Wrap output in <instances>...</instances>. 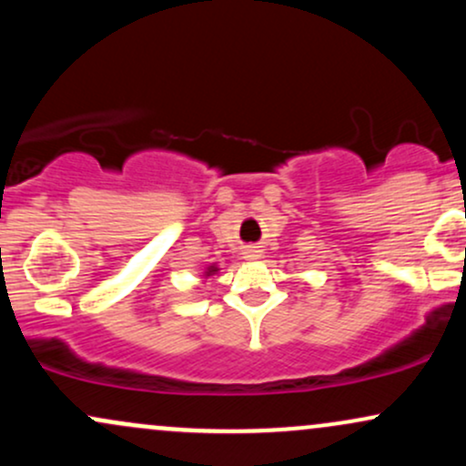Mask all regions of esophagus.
Here are the masks:
<instances>
[{"label": "esophagus", "instance_id": "esophagus-1", "mask_svg": "<svg viewBox=\"0 0 466 466\" xmlns=\"http://www.w3.org/2000/svg\"><path fill=\"white\" fill-rule=\"evenodd\" d=\"M260 256H263V249H260L258 245H248V248L243 249V258L245 260H258Z\"/></svg>", "mask_w": 466, "mask_h": 466}]
</instances>
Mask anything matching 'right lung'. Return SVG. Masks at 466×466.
<instances>
[{
  "label": "right lung",
  "mask_w": 466,
  "mask_h": 466,
  "mask_svg": "<svg viewBox=\"0 0 466 466\" xmlns=\"http://www.w3.org/2000/svg\"><path fill=\"white\" fill-rule=\"evenodd\" d=\"M215 274H218V267L215 265V263H212V265H208L206 267V271H203V276H215Z\"/></svg>",
  "instance_id": "obj_1"
}]
</instances>
